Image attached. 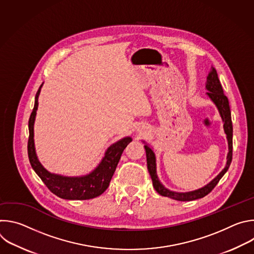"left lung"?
<instances>
[{"instance_id":"obj_1","label":"left lung","mask_w":254,"mask_h":254,"mask_svg":"<svg viewBox=\"0 0 254 254\" xmlns=\"http://www.w3.org/2000/svg\"><path fill=\"white\" fill-rule=\"evenodd\" d=\"M206 89L208 92L206 94L209 96V98L214 102V104L217 106L219 111V114L221 116V119L224 123L223 127L224 131L226 133V137L228 140V155H227V162L225 168L217 175L216 178H214L209 184L206 186L195 190L191 192H185V193H180V192H174L171 191L160 182V180L157 176V164H156V156L154 151L151 149L148 143L144 144V150H146L147 155V165L148 170L151 175L152 181H153V186L155 190L164 197H169L171 199L177 200V201H193L196 199H200L208 195L215 186L218 184L220 179L224 176V174L229 169V166L232 161V136H233V127H232V121H231V112H230V106L229 101L226 95L223 93V88L220 83V80L218 78V74H217V71L214 67H211V70L207 76V82H206Z\"/></svg>"}]
</instances>
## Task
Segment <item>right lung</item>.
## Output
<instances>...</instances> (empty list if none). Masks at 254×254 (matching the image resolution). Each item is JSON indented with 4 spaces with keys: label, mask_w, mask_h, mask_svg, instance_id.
I'll return each instance as SVG.
<instances>
[{
    "label": "right lung",
    "mask_w": 254,
    "mask_h": 254,
    "mask_svg": "<svg viewBox=\"0 0 254 254\" xmlns=\"http://www.w3.org/2000/svg\"><path fill=\"white\" fill-rule=\"evenodd\" d=\"M42 85L35 96V104L29 119L28 156L33 170L47 188L56 196L66 200H88L101 195L111 183V180L120 162L121 156L127 144L132 140L126 136L108 148L98 166L89 174L79 177H67L48 172L39 162L34 144V123L38 108V97Z\"/></svg>",
    "instance_id": "right-lung-1"
}]
</instances>
